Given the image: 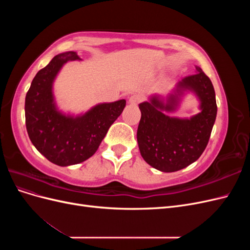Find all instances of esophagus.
I'll return each instance as SVG.
<instances>
[{
	"label": "esophagus",
	"instance_id": "34e87169",
	"mask_svg": "<svg viewBox=\"0 0 250 250\" xmlns=\"http://www.w3.org/2000/svg\"><path fill=\"white\" fill-rule=\"evenodd\" d=\"M143 100V97L140 94H134L129 98V103L130 104H138Z\"/></svg>",
	"mask_w": 250,
	"mask_h": 250
}]
</instances>
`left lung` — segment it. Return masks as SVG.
Masks as SVG:
<instances>
[{
  "label": "left lung",
  "instance_id": "left-lung-1",
  "mask_svg": "<svg viewBox=\"0 0 250 250\" xmlns=\"http://www.w3.org/2000/svg\"><path fill=\"white\" fill-rule=\"evenodd\" d=\"M190 89L199 96L202 111L190 120L170 118L162 113L171 111L178 96ZM142 117L138 127L141 155L151 167L163 172H175L188 167L207 148L217 116L215 89L210 79L199 66L196 73L181 80L176 92L164 103L158 96L140 104Z\"/></svg>",
  "mask_w": 250,
  "mask_h": 250
}]
</instances>
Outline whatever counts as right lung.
Here are the masks:
<instances>
[{
	"label": "right lung",
	"mask_w": 250,
	"mask_h": 250,
	"mask_svg": "<svg viewBox=\"0 0 250 250\" xmlns=\"http://www.w3.org/2000/svg\"><path fill=\"white\" fill-rule=\"evenodd\" d=\"M79 59L73 51L56 55L37 72L25 100L30 141L48 161L62 167L82 163L93 156L126 105L124 99L98 104L76 118L59 112L52 93L53 81L65 62Z\"/></svg>",
	"instance_id": "1"
}]
</instances>
